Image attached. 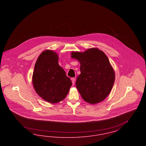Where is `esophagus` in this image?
<instances>
[{"label": "esophagus", "mask_w": 146, "mask_h": 146, "mask_svg": "<svg viewBox=\"0 0 146 146\" xmlns=\"http://www.w3.org/2000/svg\"><path fill=\"white\" fill-rule=\"evenodd\" d=\"M71 80H72V84H73V85H74V84H75V80H76V79H75L74 78H72V79H71Z\"/></svg>", "instance_id": "obj_1"}]
</instances>
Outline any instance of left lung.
I'll return each mask as SVG.
<instances>
[{
	"label": "left lung",
	"mask_w": 146,
	"mask_h": 146,
	"mask_svg": "<svg viewBox=\"0 0 146 146\" xmlns=\"http://www.w3.org/2000/svg\"><path fill=\"white\" fill-rule=\"evenodd\" d=\"M71 57L80 63L81 73L76 84L84 100L92 104L104 101L115 80V72L107 56L102 50L93 48L84 52L73 51Z\"/></svg>",
	"instance_id": "obj_1"
}]
</instances>
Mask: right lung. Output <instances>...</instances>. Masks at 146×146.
<instances>
[{
	"instance_id": "1",
	"label": "right lung",
	"mask_w": 146,
	"mask_h": 146,
	"mask_svg": "<svg viewBox=\"0 0 146 146\" xmlns=\"http://www.w3.org/2000/svg\"><path fill=\"white\" fill-rule=\"evenodd\" d=\"M58 55L52 50H46L38 57L32 76L36 93L51 104L63 100L72 83L58 64Z\"/></svg>"
}]
</instances>
